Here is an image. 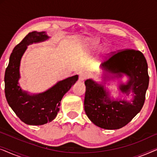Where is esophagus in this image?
I'll use <instances>...</instances> for the list:
<instances>
[{
    "mask_svg": "<svg viewBox=\"0 0 157 157\" xmlns=\"http://www.w3.org/2000/svg\"><path fill=\"white\" fill-rule=\"evenodd\" d=\"M88 77V74L86 72H82L79 74V78H78V81H83L86 78H87Z\"/></svg>",
    "mask_w": 157,
    "mask_h": 157,
    "instance_id": "obj_1",
    "label": "esophagus"
}]
</instances>
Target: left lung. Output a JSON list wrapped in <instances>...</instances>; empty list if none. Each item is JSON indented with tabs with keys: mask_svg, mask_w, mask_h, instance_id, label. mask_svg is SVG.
I'll return each instance as SVG.
<instances>
[{
	"mask_svg": "<svg viewBox=\"0 0 157 157\" xmlns=\"http://www.w3.org/2000/svg\"><path fill=\"white\" fill-rule=\"evenodd\" d=\"M105 72L121 78L128 77L126 83H121L119 90L128 95L132 91V102L125 100H111L104 85L92 79L85 81L84 110L89 119L98 127L105 129H119L126 126L142 109L146 91L149 86L148 65L144 56L134 49L118 51L101 66ZM104 81H106V76Z\"/></svg>",
	"mask_w": 157,
	"mask_h": 157,
	"instance_id": "obj_1",
	"label": "left lung"
}]
</instances>
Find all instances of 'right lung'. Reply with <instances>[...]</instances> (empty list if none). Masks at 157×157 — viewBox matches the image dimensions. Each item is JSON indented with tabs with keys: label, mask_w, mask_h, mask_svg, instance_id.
Here are the masks:
<instances>
[{
	"label": "right lung",
	"mask_w": 157,
	"mask_h": 157,
	"mask_svg": "<svg viewBox=\"0 0 157 157\" xmlns=\"http://www.w3.org/2000/svg\"><path fill=\"white\" fill-rule=\"evenodd\" d=\"M49 38L45 32L29 33L13 50L9 63L5 72V94L8 104L25 124L39 126L55 119L59 111L61 101L66 92L78 80V76L59 81L47 91L37 94H29L18 85L21 60L27 46L33 43L44 41Z\"/></svg>",
	"instance_id": "1"
}]
</instances>
